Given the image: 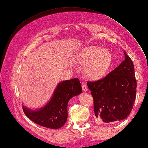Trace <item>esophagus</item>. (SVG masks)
Masks as SVG:
<instances>
[{
	"mask_svg": "<svg viewBox=\"0 0 148 148\" xmlns=\"http://www.w3.org/2000/svg\"><path fill=\"white\" fill-rule=\"evenodd\" d=\"M82 86V89L83 90V91L86 92V91L88 90V88H87V86H86V84H83Z\"/></svg>",
	"mask_w": 148,
	"mask_h": 148,
	"instance_id": "esophagus-1",
	"label": "esophagus"
}]
</instances>
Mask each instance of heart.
Masks as SVG:
<instances>
[{"label": "heart", "mask_w": 148, "mask_h": 148, "mask_svg": "<svg viewBox=\"0 0 148 148\" xmlns=\"http://www.w3.org/2000/svg\"><path fill=\"white\" fill-rule=\"evenodd\" d=\"M112 59L109 49L96 46L84 48L78 52L75 59L78 63L86 65L85 72L88 77L92 79L104 76L110 68Z\"/></svg>", "instance_id": "obj_1"}]
</instances>
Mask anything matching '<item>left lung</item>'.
Returning a JSON list of instances; mask_svg holds the SVG:
<instances>
[{"instance_id":"obj_1","label":"left lung","mask_w":148,"mask_h":148,"mask_svg":"<svg viewBox=\"0 0 148 148\" xmlns=\"http://www.w3.org/2000/svg\"><path fill=\"white\" fill-rule=\"evenodd\" d=\"M125 59L106 77L88 82L94 100L95 116L104 123L126 119L136 96V80L133 62L124 51Z\"/></svg>"}]
</instances>
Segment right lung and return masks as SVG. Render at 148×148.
<instances>
[{"label":"right lung","instance_id":"right-lung-1","mask_svg":"<svg viewBox=\"0 0 148 148\" xmlns=\"http://www.w3.org/2000/svg\"><path fill=\"white\" fill-rule=\"evenodd\" d=\"M82 92L78 78L60 82L56 89L50 101L42 108L30 110L23 106L25 115L33 122L42 127L58 129L64 126L67 120L69 101Z\"/></svg>","mask_w":148,"mask_h":148}]
</instances>
